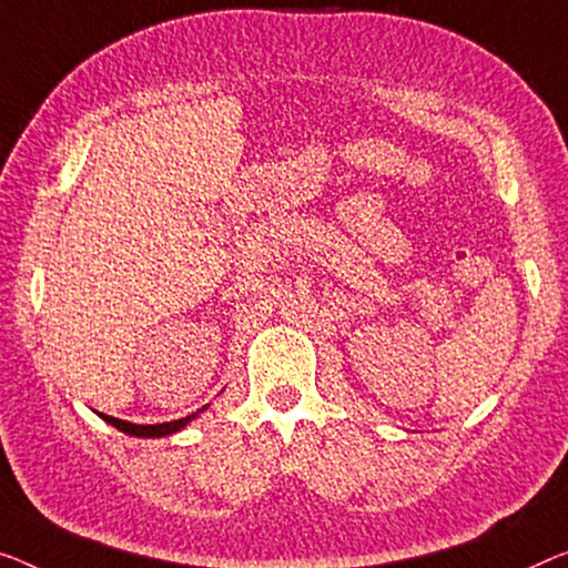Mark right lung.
Instances as JSON below:
<instances>
[{
    "label": "right lung",
    "instance_id": "1",
    "mask_svg": "<svg viewBox=\"0 0 568 568\" xmlns=\"http://www.w3.org/2000/svg\"><path fill=\"white\" fill-rule=\"evenodd\" d=\"M206 410V408H201ZM199 410V413H201ZM199 413H191V416L185 418H178L171 423H155V426H140V423H130V420H120V418H112V416H104V413H99L101 418L106 423H112L114 428H120L122 434H130V436H142V438H158V436H171L175 430H181L183 426H189V423L199 416Z\"/></svg>",
    "mask_w": 568,
    "mask_h": 568
}]
</instances>
